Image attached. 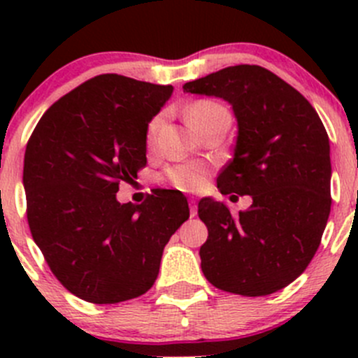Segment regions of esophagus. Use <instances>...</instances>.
Instances as JSON below:
<instances>
[{"label": "esophagus", "mask_w": 358, "mask_h": 358, "mask_svg": "<svg viewBox=\"0 0 358 358\" xmlns=\"http://www.w3.org/2000/svg\"><path fill=\"white\" fill-rule=\"evenodd\" d=\"M189 206H190V216L194 218V216L197 215V202H196V199H190Z\"/></svg>", "instance_id": "esophagus-1"}]
</instances>
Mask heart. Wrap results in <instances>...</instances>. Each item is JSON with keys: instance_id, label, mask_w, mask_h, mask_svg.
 Instances as JSON below:
<instances>
[{"instance_id": "b5f03b06", "label": "heart", "mask_w": 358, "mask_h": 358, "mask_svg": "<svg viewBox=\"0 0 358 358\" xmlns=\"http://www.w3.org/2000/svg\"><path fill=\"white\" fill-rule=\"evenodd\" d=\"M222 106L211 102V100H199V102L192 103V106L187 109V119H189L190 126L196 128L197 122L202 121L208 114H211L213 110L220 109ZM161 126V117H154L150 121L149 129H147V136H149V142H152L156 138V133ZM204 168L199 164H194V162H187V164H178L173 166L168 169V180L175 187L182 190H196L197 187H201V183L204 182Z\"/></svg>"}]
</instances>
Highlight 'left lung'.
Instances as JSON below:
<instances>
[{
  "mask_svg": "<svg viewBox=\"0 0 358 358\" xmlns=\"http://www.w3.org/2000/svg\"><path fill=\"white\" fill-rule=\"evenodd\" d=\"M183 92L232 106L236 150L216 182L222 194L252 199L239 215L211 197L199 201L208 227L202 273L218 289L243 296L289 286L312 262L331 213L329 136L319 114L259 66L225 67L185 83Z\"/></svg>",
  "mask_w": 358,
  "mask_h": 358,
  "instance_id": "1",
  "label": "left lung"
}]
</instances>
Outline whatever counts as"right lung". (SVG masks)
Instances as JSON below:
<instances>
[{
    "mask_svg": "<svg viewBox=\"0 0 358 358\" xmlns=\"http://www.w3.org/2000/svg\"><path fill=\"white\" fill-rule=\"evenodd\" d=\"M173 93L119 74L88 79L36 124L24 157L32 239L67 291L96 305L136 298L156 282L169 237L189 220L183 194L140 206L115 199L147 164V129Z\"/></svg>",
    "mask_w": 358,
    "mask_h": 358,
    "instance_id": "obj_1",
    "label": "right lung"
}]
</instances>
